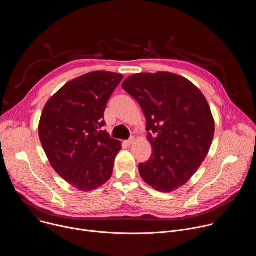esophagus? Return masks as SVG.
<instances>
[{"instance_id":"esophagus-1","label":"esophagus","mask_w":256,"mask_h":256,"mask_svg":"<svg viewBox=\"0 0 256 256\" xmlns=\"http://www.w3.org/2000/svg\"><path fill=\"white\" fill-rule=\"evenodd\" d=\"M134 136H130L128 140H126V144H134Z\"/></svg>"}]
</instances>
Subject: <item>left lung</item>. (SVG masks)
<instances>
[{
	"instance_id": "8db88e82",
	"label": "left lung",
	"mask_w": 256,
	"mask_h": 256,
	"mask_svg": "<svg viewBox=\"0 0 256 256\" xmlns=\"http://www.w3.org/2000/svg\"><path fill=\"white\" fill-rule=\"evenodd\" d=\"M122 87L140 104L151 158L138 165L146 184L171 192L184 186L206 159L214 134L210 105L190 81L168 72H140Z\"/></svg>"
}]
</instances>
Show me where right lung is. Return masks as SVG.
Segmentation results:
<instances>
[{
  "instance_id": "obj_1",
  "label": "right lung",
  "mask_w": 256,
  "mask_h": 256,
  "mask_svg": "<svg viewBox=\"0 0 256 256\" xmlns=\"http://www.w3.org/2000/svg\"><path fill=\"white\" fill-rule=\"evenodd\" d=\"M122 78L112 72H88L64 84L44 108L38 134L48 159L81 192L94 190L112 177L122 142L102 130L103 116Z\"/></svg>"
}]
</instances>
